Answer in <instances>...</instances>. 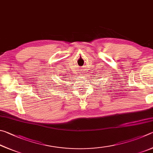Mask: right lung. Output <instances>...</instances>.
<instances>
[{
	"mask_svg": "<svg viewBox=\"0 0 153 153\" xmlns=\"http://www.w3.org/2000/svg\"><path fill=\"white\" fill-rule=\"evenodd\" d=\"M65 78H66V77H65ZM64 80H66V79H64Z\"/></svg>",
	"mask_w": 153,
	"mask_h": 153,
	"instance_id": "add662e5",
	"label": "right lung"
}]
</instances>
